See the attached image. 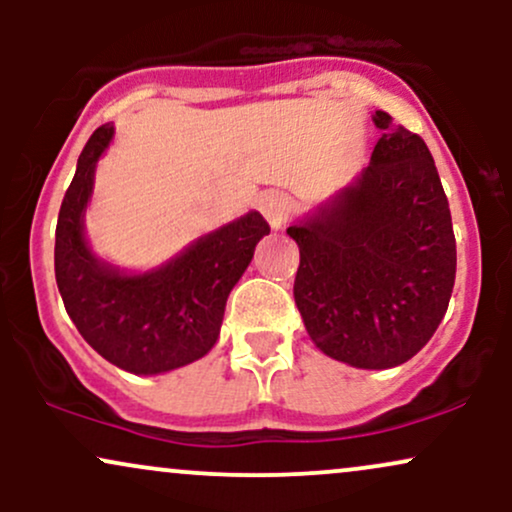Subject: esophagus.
Masks as SVG:
<instances>
[{
  "label": "esophagus",
  "instance_id": "1",
  "mask_svg": "<svg viewBox=\"0 0 512 512\" xmlns=\"http://www.w3.org/2000/svg\"><path fill=\"white\" fill-rule=\"evenodd\" d=\"M260 211L262 216L267 219V223L272 228H281L286 221V211H289V202H286L284 195L279 192H269L260 199Z\"/></svg>",
  "mask_w": 512,
  "mask_h": 512
}]
</instances>
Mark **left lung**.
I'll use <instances>...</instances> for the list:
<instances>
[{
    "label": "left lung",
    "instance_id": "obj_1",
    "mask_svg": "<svg viewBox=\"0 0 512 512\" xmlns=\"http://www.w3.org/2000/svg\"><path fill=\"white\" fill-rule=\"evenodd\" d=\"M368 168L286 228L301 250L293 298L317 349L354 368H395L438 330L455 286V233L419 134L375 110Z\"/></svg>",
    "mask_w": 512,
    "mask_h": 512
}]
</instances>
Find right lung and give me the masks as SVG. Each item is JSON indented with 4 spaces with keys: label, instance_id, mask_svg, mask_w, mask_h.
I'll use <instances>...</instances> for the list:
<instances>
[{
    "label": "right lung",
    "instance_id": "add662e5",
    "mask_svg": "<svg viewBox=\"0 0 512 512\" xmlns=\"http://www.w3.org/2000/svg\"><path fill=\"white\" fill-rule=\"evenodd\" d=\"M113 125L91 134L55 233V279L69 317L93 349L134 375H158L209 354L221 332L228 293L269 233L260 211L192 240L173 260L149 272H125L91 250L84 231L98 158Z\"/></svg>",
    "mask_w": 512,
    "mask_h": 512
}]
</instances>
